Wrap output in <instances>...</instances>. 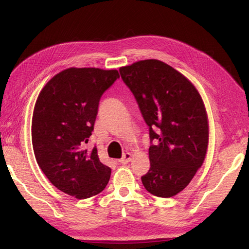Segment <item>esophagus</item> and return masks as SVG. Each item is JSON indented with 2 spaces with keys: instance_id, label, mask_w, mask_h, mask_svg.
Wrapping results in <instances>:
<instances>
[{
  "instance_id": "34e87169",
  "label": "esophagus",
  "mask_w": 249,
  "mask_h": 249,
  "mask_svg": "<svg viewBox=\"0 0 249 249\" xmlns=\"http://www.w3.org/2000/svg\"><path fill=\"white\" fill-rule=\"evenodd\" d=\"M131 159H132V155L130 153H125L122 159L119 160V163L120 164H126V163H129L131 161Z\"/></svg>"
}]
</instances>
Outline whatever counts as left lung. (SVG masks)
<instances>
[{
  "instance_id": "left-lung-1",
  "label": "left lung",
  "mask_w": 249,
  "mask_h": 249,
  "mask_svg": "<svg viewBox=\"0 0 249 249\" xmlns=\"http://www.w3.org/2000/svg\"><path fill=\"white\" fill-rule=\"evenodd\" d=\"M149 126L150 167L141 178L145 189L172 197L189 185L205 161L209 119L191 81L157 59L140 60L119 69Z\"/></svg>"
}]
</instances>
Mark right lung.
I'll return each mask as SVG.
<instances>
[{
  "mask_svg": "<svg viewBox=\"0 0 249 249\" xmlns=\"http://www.w3.org/2000/svg\"><path fill=\"white\" fill-rule=\"evenodd\" d=\"M119 78L116 70L70 67L53 77L37 97L31 125L37 164L62 192L84 199L106 188L111 168L97 149H85L101 96Z\"/></svg>",
  "mask_w": 249,
  "mask_h": 249,
  "instance_id": "1",
  "label": "right lung"
}]
</instances>
